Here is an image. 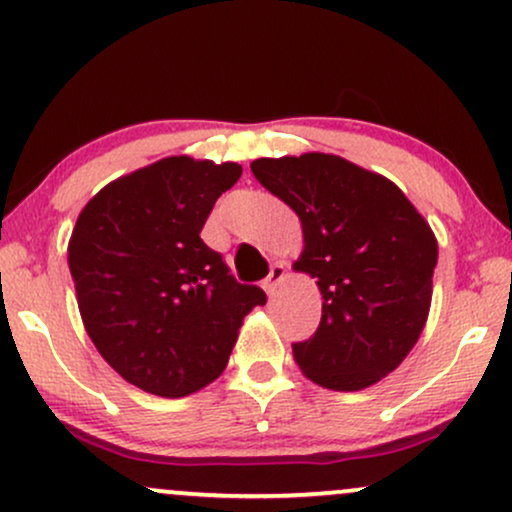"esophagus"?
<instances>
[{
	"label": "esophagus",
	"mask_w": 512,
	"mask_h": 512,
	"mask_svg": "<svg viewBox=\"0 0 512 512\" xmlns=\"http://www.w3.org/2000/svg\"><path fill=\"white\" fill-rule=\"evenodd\" d=\"M284 280H287V268H284V263H272L270 275L263 280V289L268 291V296H272L277 289H280V284Z\"/></svg>",
	"instance_id": "34e87169"
}]
</instances>
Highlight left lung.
Masks as SVG:
<instances>
[{
	"label": "left lung",
	"mask_w": 512,
	"mask_h": 512,
	"mask_svg": "<svg viewBox=\"0 0 512 512\" xmlns=\"http://www.w3.org/2000/svg\"><path fill=\"white\" fill-rule=\"evenodd\" d=\"M251 171L296 211L303 251L294 270L322 294L320 327L294 345L303 376L338 393L374 386L428 322L433 228L390 178L338 155L261 157Z\"/></svg>",
	"instance_id": "8db88e82"
}]
</instances>
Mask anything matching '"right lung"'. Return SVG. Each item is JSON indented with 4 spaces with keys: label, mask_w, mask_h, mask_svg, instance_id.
<instances>
[{
    "label": "right lung",
    "mask_w": 512,
    "mask_h": 512,
    "mask_svg": "<svg viewBox=\"0 0 512 512\" xmlns=\"http://www.w3.org/2000/svg\"><path fill=\"white\" fill-rule=\"evenodd\" d=\"M240 176L235 162L164 157L115 178L79 211L68 265L84 329L145 393L174 400L216 381L244 317L265 303L199 237Z\"/></svg>",
    "instance_id": "right-lung-1"
}]
</instances>
